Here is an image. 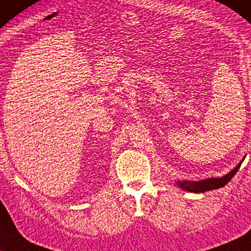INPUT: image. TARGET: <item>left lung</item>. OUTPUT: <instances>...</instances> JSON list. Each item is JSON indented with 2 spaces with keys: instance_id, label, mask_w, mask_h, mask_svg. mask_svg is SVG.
Listing matches in <instances>:
<instances>
[{
  "instance_id": "8db88e82",
  "label": "left lung",
  "mask_w": 251,
  "mask_h": 251,
  "mask_svg": "<svg viewBox=\"0 0 251 251\" xmlns=\"http://www.w3.org/2000/svg\"><path fill=\"white\" fill-rule=\"evenodd\" d=\"M242 161L243 159L240 161L230 173H227L226 175L222 176V177H209V178L200 179V181H176V184H177L181 189L184 190V191L195 192V193L206 192V191H210V190L223 188L224 185H226L227 183L231 181V178L234 176L235 173L239 171Z\"/></svg>"
}]
</instances>
